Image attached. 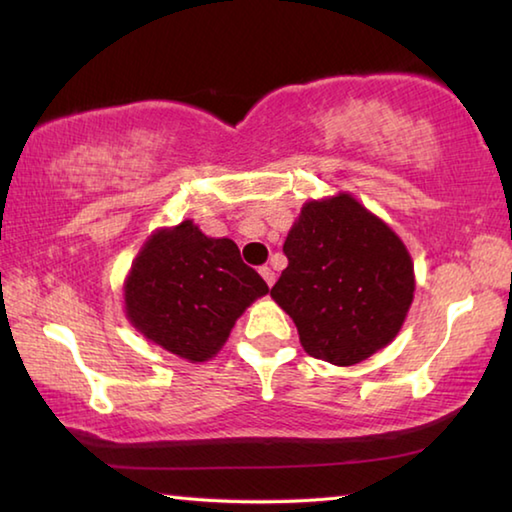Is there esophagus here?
I'll use <instances>...</instances> for the list:
<instances>
[{
  "mask_svg": "<svg viewBox=\"0 0 512 512\" xmlns=\"http://www.w3.org/2000/svg\"><path fill=\"white\" fill-rule=\"evenodd\" d=\"M259 273H262V277L266 280L268 287H273V284H275V271H273V268L271 266H262V268H259Z\"/></svg>",
  "mask_w": 512,
  "mask_h": 512,
  "instance_id": "obj_1",
  "label": "esophagus"
}]
</instances>
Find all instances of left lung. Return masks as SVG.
Here are the masks:
<instances>
[{"label":"left lung","mask_w":512,"mask_h":512,"mask_svg":"<svg viewBox=\"0 0 512 512\" xmlns=\"http://www.w3.org/2000/svg\"><path fill=\"white\" fill-rule=\"evenodd\" d=\"M282 250L289 266L271 296L307 354L354 366L395 339L413 302V262L357 198L343 192L305 203Z\"/></svg>","instance_id":"left-lung-1"}]
</instances>
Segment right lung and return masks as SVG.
Masks as SVG:
<instances>
[{"label":"right lung","mask_w":512,"mask_h":512,"mask_svg":"<svg viewBox=\"0 0 512 512\" xmlns=\"http://www.w3.org/2000/svg\"><path fill=\"white\" fill-rule=\"evenodd\" d=\"M268 293L232 239H212L194 221L149 237L124 282L137 332L180 359L201 363L223 348L237 318Z\"/></svg>","instance_id":"right-lung-1"}]
</instances>
